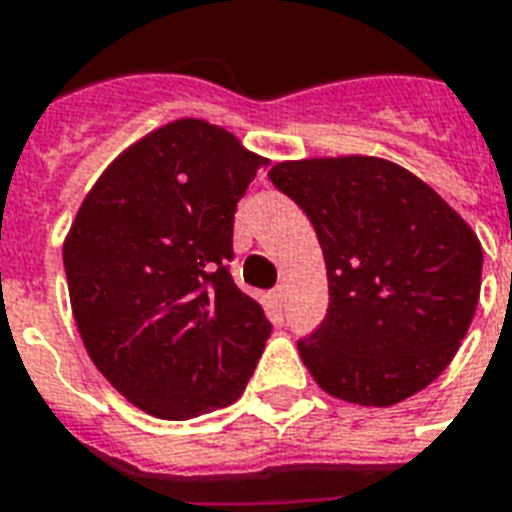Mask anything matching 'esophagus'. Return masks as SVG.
Segmentation results:
<instances>
[{
  "label": "esophagus",
  "mask_w": 512,
  "mask_h": 512,
  "mask_svg": "<svg viewBox=\"0 0 512 512\" xmlns=\"http://www.w3.org/2000/svg\"><path fill=\"white\" fill-rule=\"evenodd\" d=\"M273 303L279 305V308L284 303H287V287H276V289H273Z\"/></svg>",
  "instance_id": "1"
}]
</instances>
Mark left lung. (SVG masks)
Instances as JSON below:
<instances>
[{
	"mask_svg": "<svg viewBox=\"0 0 512 512\" xmlns=\"http://www.w3.org/2000/svg\"><path fill=\"white\" fill-rule=\"evenodd\" d=\"M273 185L316 228L327 319L297 342L329 396L393 406L452 364L476 316L484 249L425 180L380 156L279 162Z\"/></svg>",
	"mask_w": 512,
	"mask_h": 512,
	"instance_id": "8db88e82",
	"label": "left lung"
}]
</instances>
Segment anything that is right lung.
I'll use <instances>...</instances> for the list:
<instances>
[{"mask_svg":"<svg viewBox=\"0 0 512 512\" xmlns=\"http://www.w3.org/2000/svg\"><path fill=\"white\" fill-rule=\"evenodd\" d=\"M265 156L204 119L124 148L63 241L71 311L100 374L159 420L244 393L271 321L233 284V212Z\"/></svg>","mask_w":512,"mask_h":512,"instance_id":"add662e5","label":"right lung"}]
</instances>
